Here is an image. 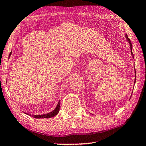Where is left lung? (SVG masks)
<instances>
[{"mask_svg":"<svg viewBox=\"0 0 146 146\" xmlns=\"http://www.w3.org/2000/svg\"><path fill=\"white\" fill-rule=\"evenodd\" d=\"M125 38H126V39H127V41H128V43H129V44H130V52H131V55H132V58H133L134 57H133V53H132V43H131V41H130V39L129 38V37H128V36H127V35L126 34L125 35ZM135 82H134V84H135ZM131 96H132V94H131Z\"/></svg>","mask_w":146,"mask_h":146,"instance_id":"left-lung-1","label":"left lung"}]
</instances>
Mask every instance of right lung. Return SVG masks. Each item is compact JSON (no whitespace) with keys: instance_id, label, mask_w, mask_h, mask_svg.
I'll return each instance as SVG.
<instances>
[{"instance_id":"right-lung-1","label":"right lung","mask_w":146,"mask_h":146,"mask_svg":"<svg viewBox=\"0 0 146 146\" xmlns=\"http://www.w3.org/2000/svg\"><path fill=\"white\" fill-rule=\"evenodd\" d=\"M11 53H12V52L10 53L9 56H11ZM60 101H59L58 104H57V105H56V108L54 110H53L52 111L48 113H46V114H44V115H31V114H29V113H25L29 115V116H32V117L35 118H51V117H54V116H55V115L58 114V113L59 112V110H60Z\"/></svg>"}]
</instances>
